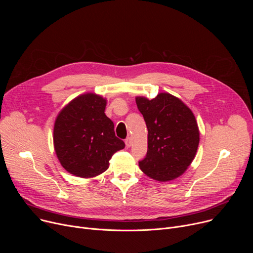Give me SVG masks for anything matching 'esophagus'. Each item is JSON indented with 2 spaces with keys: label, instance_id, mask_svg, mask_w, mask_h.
<instances>
[{
  "label": "esophagus",
  "instance_id": "obj_1",
  "mask_svg": "<svg viewBox=\"0 0 253 253\" xmlns=\"http://www.w3.org/2000/svg\"><path fill=\"white\" fill-rule=\"evenodd\" d=\"M125 144H126L127 148H130L131 145H132V138H131V137H128V138L125 140Z\"/></svg>",
  "mask_w": 253,
  "mask_h": 253
}]
</instances>
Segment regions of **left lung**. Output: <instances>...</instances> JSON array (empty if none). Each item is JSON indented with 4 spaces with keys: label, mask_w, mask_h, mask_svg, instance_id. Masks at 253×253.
I'll return each mask as SVG.
<instances>
[{
    "label": "left lung",
    "mask_w": 253,
    "mask_h": 253,
    "mask_svg": "<svg viewBox=\"0 0 253 253\" xmlns=\"http://www.w3.org/2000/svg\"><path fill=\"white\" fill-rule=\"evenodd\" d=\"M135 101L148 128V153L139 168L159 181L179 177L193 162L200 141L193 112L167 92L153 99L136 96Z\"/></svg>",
    "instance_id": "1"
}]
</instances>
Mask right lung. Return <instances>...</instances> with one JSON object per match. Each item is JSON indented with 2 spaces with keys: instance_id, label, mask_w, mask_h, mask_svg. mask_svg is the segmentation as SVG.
Segmentation results:
<instances>
[{
  "instance_id": "obj_1",
  "label": "right lung",
  "mask_w": 253,
  "mask_h": 253,
  "mask_svg": "<svg viewBox=\"0 0 253 253\" xmlns=\"http://www.w3.org/2000/svg\"><path fill=\"white\" fill-rule=\"evenodd\" d=\"M106 98L84 93L58 113L53 128V144L61 166L69 173L95 177L109 168L112 156L125 148L104 114Z\"/></svg>"
}]
</instances>
